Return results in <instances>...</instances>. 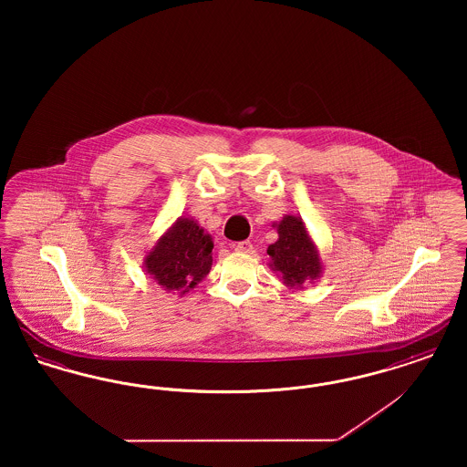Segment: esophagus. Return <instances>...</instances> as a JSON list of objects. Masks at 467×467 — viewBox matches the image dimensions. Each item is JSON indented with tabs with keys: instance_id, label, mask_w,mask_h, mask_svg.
Masks as SVG:
<instances>
[{
	"instance_id": "esophagus-1",
	"label": "esophagus",
	"mask_w": 467,
	"mask_h": 467,
	"mask_svg": "<svg viewBox=\"0 0 467 467\" xmlns=\"http://www.w3.org/2000/svg\"><path fill=\"white\" fill-rule=\"evenodd\" d=\"M236 252H242V254H248V252H252V244L246 240V242H240V244H234L233 246Z\"/></svg>"
}]
</instances>
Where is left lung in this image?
<instances>
[{"mask_svg":"<svg viewBox=\"0 0 467 467\" xmlns=\"http://www.w3.org/2000/svg\"><path fill=\"white\" fill-rule=\"evenodd\" d=\"M276 225L278 240L267 246L269 267L292 289H303L322 275L318 250L301 217L285 215Z\"/></svg>","mask_w":467,"mask_h":467,"instance_id":"obj_1","label":"left lung"}]
</instances>
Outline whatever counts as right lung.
<instances>
[{"label": "right lung", "instance_id": "right-lung-1", "mask_svg": "<svg viewBox=\"0 0 467 467\" xmlns=\"http://www.w3.org/2000/svg\"><path fill=\"white\" fill-rule=\"evenodd\" d=\"M212 236L194 219L180 217L145 255V273L166 292L183 296L212 269Z\"/></svg>", "mask_w": 467, "mask_h": 467}]
</instances>
